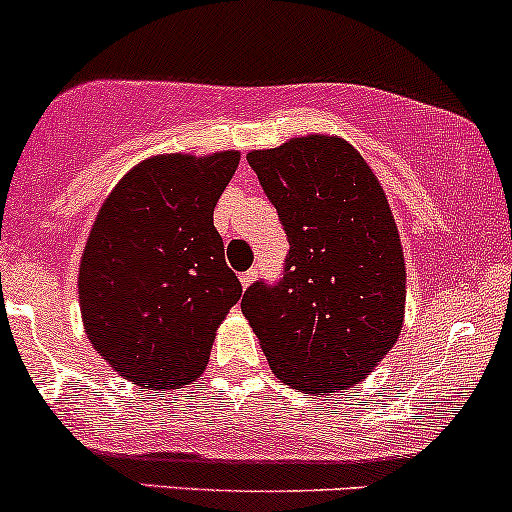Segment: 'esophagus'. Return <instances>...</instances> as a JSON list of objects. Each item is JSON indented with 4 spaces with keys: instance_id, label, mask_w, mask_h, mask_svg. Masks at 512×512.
Instances as JSON below:
<instances>
[{
    "instance_id": "obj_1",
    "label": "esophagus",
    "mask_w": 512,
    "mask_h": 512,
    "mask_svg": "<svg viewBox=\"0 0 512 512\" xmlns=\"http://www.w3.org/2000/svg\"><path fill=\"white\" fill-rule=\"evenodd\" d=\"M257 279V272L255 269H250V272H243L240 274V284H243V289H247V286H250L252 282H255Z\"/></svg>"
}]
</instances>
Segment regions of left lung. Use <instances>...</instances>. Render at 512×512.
Listing matches in <instances>:
<instances>
[{
    "instance_id": "8db88e82",
    "label": "left lung",
    "mask_w": 512,
    "mask_h": 512,
    "mask_svg": "<svg viewBox=\"0 0 512 512\" xmlns=\"http://www.w3.org/2000/svg\"><path fill=\"white\" fill-rule=\"evenodd\" d=\"M289 238L284 277L245 291V318L272 372L308 393H342L391 350L406 311L396 221L367 160L338 136L252 150Z\"/></svg>"
}]
</instances>
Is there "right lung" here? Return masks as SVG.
I'll return each instance as SVG.
<instances>
[{
  "label": "right lung",
  "instance_id": "obj_1",
  "mask_svg": "<svg viewBox=\"0 0 512 512\" xmlns=\"http://www.w3.org/2000/svg\"><path fill=\"white\" fill-rule=\"evenodd\" d=\"M238 162V150L148 157L123 174L89 230L77 277L84 330L143 389L199 379L218 325L243 294L213 228Z\"/></svg>",
  "mask_w": 512,
  "mask_h": 512
}]
</instances>
